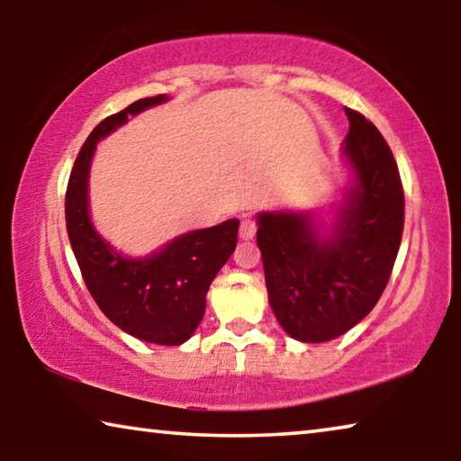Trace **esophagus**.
<instances>
[{"label": "esophagus", "instance_id": "obj_1", "mask_svg": "<svg viewBox=\"0 0 461 461\" xmlns=\"http://www.w3.org/2000/svg\"><path fill=\"white\" fill-rule=\"evenodd\" d=\"M256 236V221L252 217H246V220H241L240 223V238L241 240H252Z\"/></svg>", "mask_w": 461, "mask_h": 461}]
</instances>
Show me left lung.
I'll use <instances>...</instances> for the list:
<instances>
[{
    "label": "left lung",
    "instance_id": "left-lung-1",
    "mask_svg": "<svg viewBox=\"0 0 461 461\" xmlns=\"http://www.w3.org/2000/svg\"><path fill=\"white\" fill-rule=\"evenodd\" d=\"M343 154L356 183L333 233L321 238L309 213L258 215L268 301L294 339L317 343L352 330L388 285L404 225V191L386 140L372 122L346 107Z\"/></svg>",
    "mask_w": 461,
    "mask_h": 461
}]
</instances>
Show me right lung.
I'll return each mask as SVG.
<instances>
[{
    "label": "right lung",
    "mask_w": 461,
    "mask_h": 461,
    "mask_svg": "<svg viewBox=\"0 0 461 461\" xmlns=\"http://www.w3.org/2000/svg\"><path fill=\"white\" fill-rule=\"evenodd\" d=\"M167 95L138 99L109 115L85 140L65 194L67 231L85 285L109 321L134 338L178 346L197 330L205 294L238 244V220L178 236L144 260L123 258L93 230L89 220V165L101 138L128 122V115L167 101Z\"/></svg>",
    "instance_id": "obj_1"
}]
</instances>
